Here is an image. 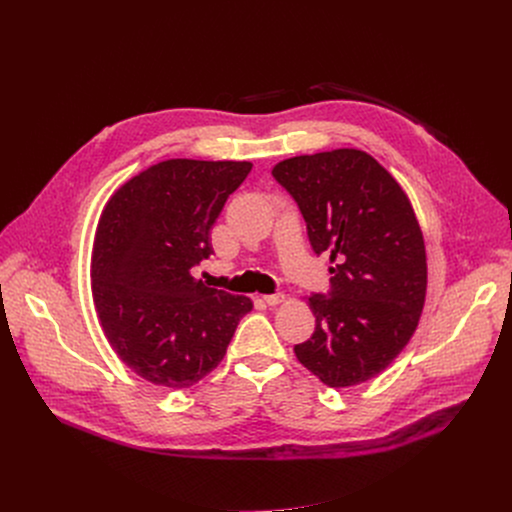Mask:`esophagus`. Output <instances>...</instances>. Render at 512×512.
Wrapping results in <instances>:
<instances>
[{
    "mask_svg": "<svg viewBox=\"0 0 512 512\" xmlns=\"http://www.w3.org/2000/svg\"><path fill=\"white\" fill-rule=\"evenodd\" d=\"M263 302L267 306H277V304L285 302V296L283 294H267V296H263Z\"/></svg>",
    "mask_w": 512,
    "mask_h": 512,
    "instance_id": "34e87169",
    "label": "esophagus"
}]
</instances>
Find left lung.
I'll return each instance as SVG.
<instances>
[{"label":"left lung","mask_w":512,"mask_h":512,"mask_svg":"<svg viewBox=\"0 0 512 512\" xmlns=\"http://www.w3.org/2000/svg\"><path fill=\"white\" fill-rule=\"evenodd\" d=\"M314 253L328 255L330 294L308 296L316 330L294 352L332 389L383 373L411 340L425 302L423 233L399 182L367 152L342 148L275 164Z\"/></svg>","instance_id":"obj_1"}]
</instances>
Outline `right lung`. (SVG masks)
Wrapping results in <instances>:
<instances>
[{"label":"right lung","instance_id":"right-lung-1","mask_svg":"<svg viewBox=\"0 0 512 512\" xmlns=\"http://www.w3.org/2000/svg\"><path fill=\"white\" fill-rule=\"evenodd\" d=\"M251 162L166 160L107 200L91 255V291L107 342L158 387L188 389L227 354L245 296L206 287L190 269L212 253L210 229Z\"/></svg>","mask_w":512,"mask_h":512}]
</instances>
